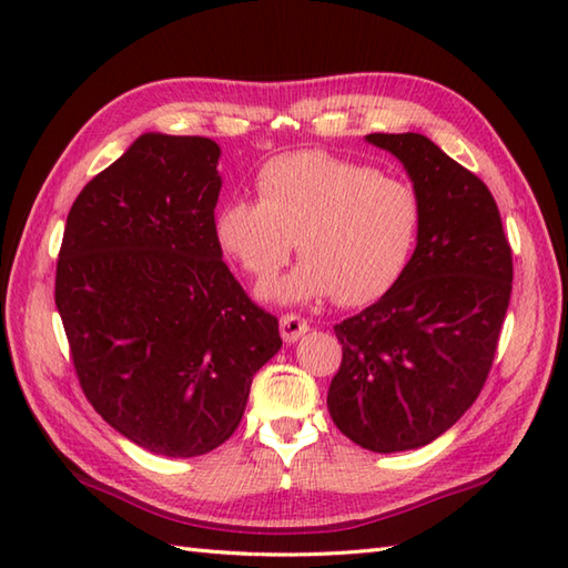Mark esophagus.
Wrapping results in <instances>:
<instances>
[{"mask_svg":"<svg viewBox=\"0 0 568 568\" xmlns=\"http://www.w3.org/2000/svg\"><path fill=\"white\" fill-rule=\"evenodd\" d=\"M307 329H310L307 320H303L300 315H283L281 317V336L287 344H295Z\"/></svg>","mask_w":568,"mask_h":568,"instance_id":"obj_1","label":"esophagus"}]
</instances>
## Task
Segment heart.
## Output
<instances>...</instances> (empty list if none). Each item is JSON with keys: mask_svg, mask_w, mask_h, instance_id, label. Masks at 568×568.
<instances>
[{"mask_svg": "<svg viewBox=\"0 0 568 568\" xmlns=\"http://www.w3.org/2000/svg\"><path fill=\"white\" fill-rule=\"evenodd\" d=\"M256 197H229L214 212L216 244L253 281L265 283L291 261L293 273L258 295L277 305L376 303L403 281L419 246L425 210L417 190L364 163L322 151L271 159Z\"/></svg>", "mask_w": 568, "mask_h": 568, "instance_id": "1", "label": "heart"}]
</instances>
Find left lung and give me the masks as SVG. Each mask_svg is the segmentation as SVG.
<instances>
[{
  "instance_id": "left-lung-1",
  "label": "left lung",
  "mask_w": 568,
  "mask_h": 568,
  "mask_svg": "<svg viewBox=\"0 0 568 568\" xmlns=\"http://www.w3.org/2000/svg\"><path fill=\"white\" fill-rule=\"evenodd\" d=\"M403 163L422 200L419 246L403 281L336 324L342 366L327 407L354 444L419 449L454 427L488 378L510 305L513 253L498 204L422 134H368Z\"/></svg>"
}]
</instances>
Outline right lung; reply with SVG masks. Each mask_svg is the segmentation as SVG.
I'll use <instances>...</instances> for the list:
<instances>
[{
    "instance_id": "right-lung-1",
    "label": "right lung",
    "mask_w": 568,
    "mask_h": 568,
    "mask_svg": "<svg viewBox=\"0 0 568 568\" xmlns=\"http://www.w3.org/2000/svg\"><path fill=\"white\" fill-rule=\"evenodd\" d=\"M222 149L141 134L72 202L55 307L92 407L141 449L207 454L244 417L251 381L283 346L212 232Z\"/></svg>"
}]
</instances>
